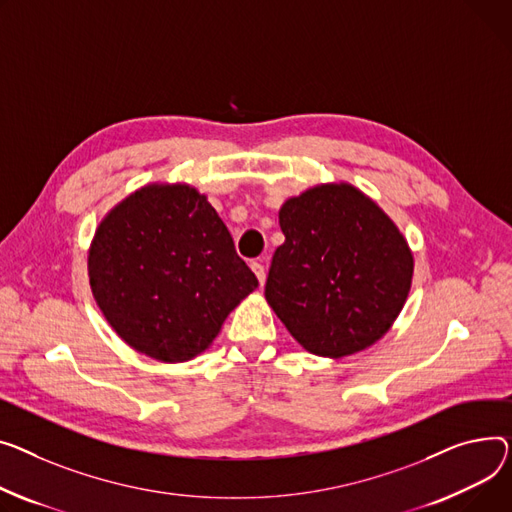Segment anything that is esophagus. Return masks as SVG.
<instances>
[{
    "label": "esophagus",
    "instance_id": "obj_1",
    "mask_svg": "<svg viewBox=\"0 0 512 512\" xmlns=\"http://www.w3.org/2000/svg\"><path fill=\"white\" fill-rule=\"evenodd\" d=\"M251 269H253V274L257 276L259 284L263 286V284H265V278H267V274H265V267H263V263H259V261H253V263H251Z\"/></svg>",
    "mask_w": 512,
    "mask_h": 512
}]
</instances>
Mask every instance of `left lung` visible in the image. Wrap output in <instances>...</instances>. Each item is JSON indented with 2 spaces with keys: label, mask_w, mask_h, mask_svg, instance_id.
Listing matches in <instances>:
<instances>
[{
  "label": "left lung",
  "mask_w": 512,
  "mask_h": 512,
  "mask_svg": "<svg viewBox=\"0 0 512 512\" xmlns=\"http://www.w3.org/2000/svg\"><path fill=\"white\" fill-rule=\"evenodd\" d=\"M267 304L311 354L344 358L391 329L412 288L414 255L395 222L350 183L290 197Z\"/></svg>",
  "instance_id": "8db88e82"
}]
</instances>
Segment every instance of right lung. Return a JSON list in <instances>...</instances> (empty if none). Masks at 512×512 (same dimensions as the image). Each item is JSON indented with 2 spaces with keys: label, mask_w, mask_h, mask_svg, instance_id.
I'll return each instance as SVG.
<instances>
[{
  "label": "right lung",
  "mask_w": 512,
  "mask_h": 512,
  "mask_svg": "<svg viewBox=\"0 0 512 512\" xmlns=\"http://www.w3.org/2000/svg\"><path fill=\"white\" fill-rule=\"evenodd\" d=\"M88 278L123 342L168 364L206 352L259 284L208 197L183 183L119 201L94 232Z\"/></svg>",
  "instance_id": "obj_1"
}]
</instances>
